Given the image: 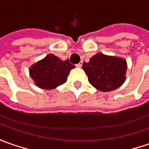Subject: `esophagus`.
Returning <instances> with one entry per match:
<instances>
[{"mask_svg":"<svg viewBox=\"0 0 149 149\" xmlns=\"http://www.w3.org/2000/svg\"><path fill=\"white\" fill-rule=\"evenodd\" d=\"M82 64H83V61H81L79 63H77V67H78V68H81V67L82 66Z\"/></svg>","mask_w":149,"mask_h":149,"instance_id":"1","label":"esophagus"}]
</instances>
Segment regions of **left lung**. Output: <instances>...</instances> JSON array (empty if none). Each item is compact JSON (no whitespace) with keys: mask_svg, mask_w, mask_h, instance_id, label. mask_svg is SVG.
Listing matches in <instances>:
<instances>
[{"mask_svg":"<svg viewBox=\"0 0 149 149\" xmlns=\"http://www.w3.org/2000/svg\"><path fill=\"white\" fill-rule=\"evenodd\" d=\"M82 68L94 87L107 92L116 90L124 83L127 65L123 58L98 53L88 63L84 62Z\"/></svg>","mask_w":149,"mask_h":149,"instance_id":"left-lung-1","label":"left lung"}]
</instances>
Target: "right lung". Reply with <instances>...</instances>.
<instances>
[{
	"label": "right lung",
	"instance_id": "1",
	"mask_svg": "<svg viewBox=\"0 0 149 149\" xmlns=\"http://www.w3.org/2000/svg\"><path fill=\"white\" fill-rule=\"evenodd\" d=\"M75 66L68 59L63 61L54 54H48L30 68V76L38 87L51 90L66 82L68 75Z\"/></svg>",
	"mask_w": 149,
	"mask_h": 149
}]
</instances>
